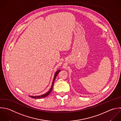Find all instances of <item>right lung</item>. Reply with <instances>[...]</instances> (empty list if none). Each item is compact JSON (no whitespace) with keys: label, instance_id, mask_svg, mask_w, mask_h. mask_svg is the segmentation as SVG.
<instances>
[{"label":"right lung","instance_id":"1","mask_svg":"<svg viewBox=\"0 0 121 121\" xmlns=\"http://www.w3.org/2000/svg\"><path fill=\"white\" fill-rule=\"evenodd\" d=\"M60 70H58L56 73L55 74V75H54V78H53V82H52V86H51V88H50V90L46 93H45V94H43V95H39V96H30L31 98H34V99H37V98H43V97H45L46 96H48L50 93L51 92H52V88H53V84H54V82L55 81V79L57 77V76L58 75V73L60 72Z\"/></svg>","mask_w":121,"mask_h":121}]
</instances>
